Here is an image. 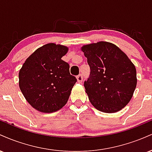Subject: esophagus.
I'll return each instance as SVG.
<instances>
[{
  "mask_svg": "<svg viewBox=\"0 0 152 152\" xmlns=\"http://www.w3.org/2000/svg\"><path fill=\"white\" fill-rule=\"evenodd\" d=\"M76 78H77V81L78 83H81V82L83 81V76H82V74L78 75Z\"/></svg>",
  "mask_w": 152,
  "mask_h": 152,
  "instance_id": "34e87169",
  "label": "esophagus"
}]
</instances>
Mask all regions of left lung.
Segmentation results:
<instances>
[{"mask_svg":"<svg viewBox=\"0 0 152 152\" xmlns=\"http://www.w3.org/2000/svg\"><path fill=\"white\" fill-rule=\"evenodd\" d=\"M90 76L84 81L88 99L104 113H115L125 107L137 86V71L133 63L116 45L106 41L82 46Z\"/></svg>","mask_w":152,"mask_h":152,"instance_id":"obj_1","label":"left lung"}]
</instances>
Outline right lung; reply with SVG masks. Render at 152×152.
Here are the masks:
<instances>
[{
    "label": "right lung",
    "mask_w": 152,
    "mask_h": 152,
    "mask_svg": "<svg viewBox=\"0 0 152 152\" xmlns=\"http://www.w3.org/2000/svg\"><path fill=\"white\" fill-rule=\"evenodd\" d=\"M68 47L48 43L28 57L19 71V87L29 104L43 113H52L66 105L77 81L69 64L61 58Z\"/></svg>",
    "instance_id": "add662e5"
}]
</instances>
